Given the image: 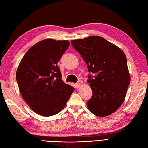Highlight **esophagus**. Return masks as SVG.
Here are the masks:
<instances>
[{
    "label": "esophagus",
    "mask_w": 148,
    "mask_h": 148,
    "mask_svg": "<svg viewBox=\"0 0 148 148\" xmlns=\"http://www.w3.org/2000/svg\"><path fill=\"white\" fill-rule=\"evenodd\" d=\"M75 86H76V88H79L81 86V83H77L75 84Z\"/></svg>",
    "instance_id": "esophagus-1"
}]
</instances>
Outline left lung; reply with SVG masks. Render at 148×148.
Returning a JSON list of instances; mask_svg holds the SVG:
<instances>
[{
    "label": "left lung",
    "mask_w": 148,
    "mask_h": 148,
    "mask_svg": "<svg viewBox=\"0 0 148 148\" xmlns=\"http://www.w3.org/2000/svg\"><path fill=\"white\" fill-rule=\"evenodd\" d=\"M90 72L88 83L93 95L86 104L91 112L108 116L121 106L127 94L130 76L124 52L100 36H89L71 40Z\"/></svg>",
    "instance_id": "8db88e82"
}]
</instances>
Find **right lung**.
<instances>
[{
    "label": "right lung",
    "instance_id": "right-lung-1",
    "mask_svg": "<svg viewBox=\"0 0 148 148\" xmlns=\"http://www.w3.org/2000/svg\"><path fill=\"white\" fill-rule=\"evenodd\" d=\"M68 40L46 39L28 50L16 77L21 95L37 114L51 116L64 108L74 88L65 83L57 63L69 48Z\"/></svg>",
    "mask_w": 148,
    "mask_h": 148
}]
</instances>
